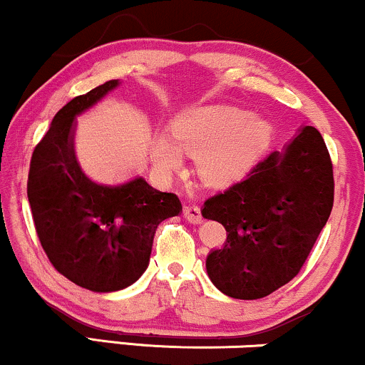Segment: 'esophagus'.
<instances>
[{
  "instance_id": "1",
  "label": "esophagus",
  "mask_w": 365,
  "mask_h": 365,
  "mask_svg": "<svg viewBox=\"0 0 365 365\" xmlns=\"http://www.w3.org/2000/svg\"><path fill=\"white\" fill-rule=\"evenodd\" d=\"M184 218H186L190 223H201L203 217H201L200 206L196 205L186 206V208H184Z\"/></svg>"
}]
</instances>
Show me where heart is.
<instances>
[{
    "label": "heart",
    "instance_id": "b5f03b06",
    "mask_svg": "<svg viewBox=\"0 0 365 365\" xmlns=\"http://www.w3.org/2000/svg\"><path fill=\"white\" fill-rule=\"evenodd\" d=\"M272 127L267 120L232 105L191 108L170 125V140L157 135L150 143L155 164L174 169L181 152L197 155L206 181L223 184L245 174L267 150Z\"/></svg>",
    "mask_w": 365,
    "mask_h": 365
}]
</instances>
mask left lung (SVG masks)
Masks as SVG:
<instances>
[{
	"label": "left lung",
	"instance_id": "8db88e82",
	"mask_svg": "<svg viewBox=\"0 0 365 365\" xmlns=\"http://www.w3.org/2000/svg\"><path fill=\"white\" fill-rule=\"evenodd\" d=\"M334 165L322 133L304 127L227 191L205 201L227 242L206 259L215 286L230 298L259 299L287 284L307 262L334 208Z\"/></svg>",
	"mask_w": 365,
	"mask_h": 365
}]
</instances>
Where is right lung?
Returning a JSON list of instances; mask_svg holds the SVG:
<instances>
[{
    "mask_svg": "<svg viewBox=\"0 0 365 365\" xmlns=\"http://www.w3.org/2000/svg\"><path fill=\"white\" fill-rule=\"evenodd\" d=\"M118 79L76 96L53 116L30 160L26 195L40 245L57 272L94 292L133 284L147 269L157 227L181 211L173 192L133 179L100 186L78 165L76 115L100 101Z\"/></svg>",
    "mask_w": 365,
    "mask_h": 365,
    "instance_id": "right-lung-1",
    "label": "right lung"
}]
</instances>
